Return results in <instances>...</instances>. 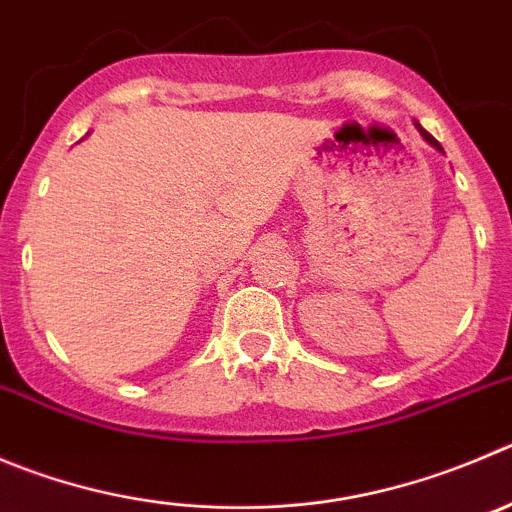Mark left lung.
<instances>
[{
    "label": "left lung",
    "mask_w": 512,
    "mask_h": 512,
    "mask_svg": "<svg viewBox=\"0 0 512 512\" xmlns=\"http://www.w3.org/2000/svg\"><path fill=\"white\" fill-rule=\"evenodd\" d=\"M417 128H419V133H422V138H424V141L429 143V146H434V148H437V151H442V146H439V141H437V138L432 136V133H429V131H424V128L419 126V123H417Z\"/></svg>",
    "instance_id": "left-lung-1"
}]
</instances>
